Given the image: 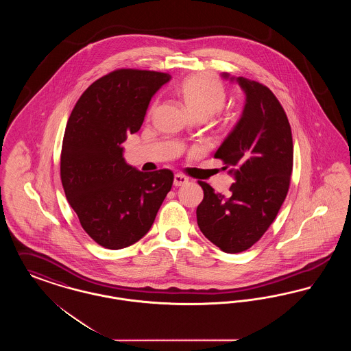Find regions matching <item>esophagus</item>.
<instances>
[{
  "instance_id": "obj_1",
  "label": "esophagus",
  "mask_w": 351,
  "mask_h": 351,
  "mask_svg": "<svg viewBox=\"0 0 351 351\" xmlns=\"http://www.w3.org/2000/svg\"><path fill=\"white\" fill-rule=\"evenodd\" d=\"M188 178L186 176H184L182 173H176L175 175V179H173V185L175 186H183L185 184H188Z\"/></svg>"
}]
</instances>
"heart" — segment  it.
<instances>
[{"instance_id": "obj_1", "label": "heart", "mask_w": 351, "mask_h": 351, "mask_svg": "<svg viewBox=\"0 0 351 351\" xmlns=\"http://www.w3.org/2000/svg\"><path fill=\"white\" fill-rule=\"evenodd\" d=\"M176 96L183 101L186 109L195 117L205 119L221 113L226 102V88L217 76L212 73H199L184 79L175 88ZM155 104L151 105L149 113H152Z\"/></svg>"}]
</instances>
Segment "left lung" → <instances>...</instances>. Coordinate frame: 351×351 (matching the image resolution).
<instances>
[{"label": "left lung", "mask_w": 351, "mask_h": 351, "mask_svg": "<svg viewBox=\"0 0 351 351\" xmlns=\"http://www.w3.org/2000/svg\"><path fill=\"white\" fill-rule=\"evenodd\" d=\"M237 82L246 93L243 114L215 154L225 169L233 168L235 183L223 196L199 182L204 200L196 210L202 234L229 254L250 249L267 232L285 200L293 167L291 125L282 104L263 84L245 77Z\"/></svg>", "instance_id": "left-lung-1"}]
</instances>
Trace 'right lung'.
<instances>
[{"instance_id": "obj_1", "label": "right lung", "mask_w": 351, "mask_h": 351, "mask_svg": "<svg viewBox=\"0 0 351 351\" xmlns=\"http://www.w3.org/2000/svg\"><path fill=\"white\" fill-rule=\"evenodd\" d=\"M165 72L119 68L90 84L63 136L60 178L71 208L96 243L119 250L150 230L173 183L171 169L142 172L126 165L121 145L136 133Z\"/></svg>"}]
</instances>
